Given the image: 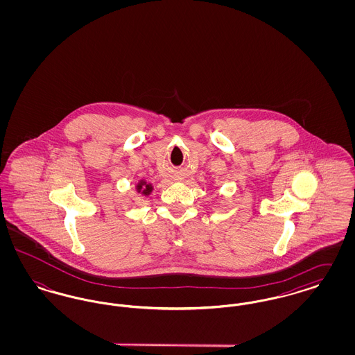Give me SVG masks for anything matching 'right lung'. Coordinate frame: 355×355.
<instances>
[{"instance_id": "obj_1", "label": "right lung", "mask_w": 355, "mask_h": 355, "mask_svg": "<svg viewBox=\"0 0 355 355\" xmlns=\"http://www.w3.org/2000/svg\"><path fill=\"white\" fill-rule=\"evenodd\" d=\"M153 186L150 184H146L145 181H139V184L137 185V191L142 193L144 196H149L152 193Z\"/></svg>"}]
</instances>
